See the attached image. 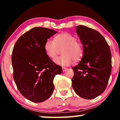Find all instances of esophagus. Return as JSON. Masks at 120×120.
<instances>
[{
	"label": "esophagus",
	"instance_id": "34e87169",
	"mask_svg": "<svg viewBox=\"0 0 120 120\" xmlns=\"http://www.w3.org/2000/svg\"><path fill=\"white\" fill-rule=\"evenodd\" d=\"M62 71L63 72H64L65 71H66L67 69L66 67H62Z\"/></svg>",
	"mask_w": 120,
	"mask_h": 120
}]
</instances>
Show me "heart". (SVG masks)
<instances>
[{
	"instance_id": "b5f03b06",
	"label": "heart",
	"mask_w": 120,
	"mask_h": 120,
	"mask_svg": "<svg viewBox=\"0 0 120 120\" xmlns=\"http://www.w3.org/2000/svg\"><path fill=\"white\" fill-rule=\"evenodd\" d=\"M44 47L46 55L50 58H54L62 49V55L54 59V62L62 66H68L74 60H80L84 54L82 44L77 41L74 35L69 33L59 34L54 36V40H46Z\"/></svg>"
}]
</instances>
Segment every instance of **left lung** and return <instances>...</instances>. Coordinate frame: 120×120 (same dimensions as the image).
Here are the masks:
<instances>
[{"mask_svg":"<svg viewBox=\"0 0 120 120\" xmlns=\"http://www.w3.org/2000/svg\"><path fill=\"white\" fill-rule=\"evenodd\" d=\"M76 28L84 54L78 64L72 67V86L79 96L90 99L103 93L108 84L112 69L111 50L106 40L96 30L84 25Z\"/></svg>","mask_w":120,"mask_h":120,"instance_id":"left-lung-1","label":"left lung"}]
</instances>
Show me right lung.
I'll list each match as a JSON object with an SVG mask.
<instances>
[{
  "label": "right lung",
  "instance_id": "right-lung-1",
  "mask_svg": "<svg viewBox=\"0 0 120 120\" xmlns=\"http://www.w3.org/2000/svg\"><path fill=\"white\" fill-rule=\"evenodd\" d=\"M56 32L35 27L23 34L14 45L11 61L13 77L18 89L26 98L40 103L49 98L53 92V79L62 72L46 55L44 44Z\"/></svg>",
  "mask_w": 120,
  "mask_h": 120
}]
</instances>
